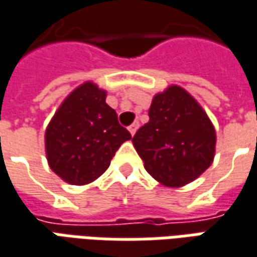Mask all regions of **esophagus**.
Here are the masks:
<instances>
[{
    "label": "esophagus",
    "instance_id": "34e87169",
    "mask_svg": "<svg viewBox=\"0 0 257 257\" xmlns=\"http://www.w3.org/2000/svg\"><path fill=\"white\" fill-rule=\"evenodd\" d=\"M139 128V122L138 121H135L132 125H129V132H131V135H135V132H136V129Z\"/></svg>",
    "mask_w": 257,
    "mask_h": 257
}]
</instances>
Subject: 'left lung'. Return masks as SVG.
Returning <instances> with one entry per match:
<instances>
[{"label": "left lung", "mask_w": 257, "mask_h": 257, "mask_svg": "<svg viewBox=\"0 0 257 257\" xmlns=\"http://www.w3.org/2000/svg\"><path fill=\"white\" fill-rule=\"evenodd\" d=\"M132 142L146 171L163 185L178 188L213 163L216 132L196 100L182 87L171 86L154 96L149 122Z\"/></svg>", "instance_id": "left-lung-1"}]
</instances>
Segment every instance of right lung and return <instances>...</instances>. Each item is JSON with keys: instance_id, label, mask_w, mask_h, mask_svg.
Masks as SVG:
<instances>
[{"instance_id": "1", "label": "right lung", "mask_w": 257, "mask_h": 257, "mask_svg": "<svg viewBox=\"0 0 257 257\" xmlns=\"http://www.w3.org/2000/svg\"><path fill=\"white\" fill-rule=\"evenodd\" d=\"M131 138L105 103V91L87 82L65 98L48 123V164L68 184H89L110 167L116 150Z\"/></svg>"}]
</instances>
